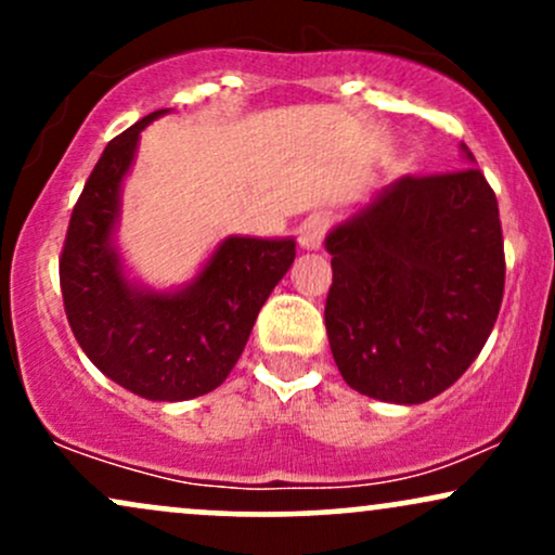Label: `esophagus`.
<instances>
[{"label":"esophagus","mask_w":555,"mask_h":555,"mask_svg":"<svg viewBox=\"0 0 555 555\" xmlns=\"http://www.w3.org/2000/svg\"><path fill=\"white\" fill-rule=\"evenodd\" d=\"M323 237H326V219L323 216H310V219L302 221L299 227L297 240L305 250H318L323 245Z\"/></svg>","instance_id":"esophagus-1"}]
</instances>
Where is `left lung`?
I'll return each instance as SVG.
<instances>
[{
    "instance_id": "1",
    "label": "left lung",
    "mask_w": 555,
    "mask_h": 555,
    "mask_svg": "<svg viewBox=\"0 0 555 555\" xmlns=\"http://www.w3.org/2000/svg\"><path fill=\"white\" fill-rule=\"evenodd\" d=\"M326 250L328 344L354 391L420 404L486 347L506 258L499 201L480 169L401 177L336 227Z\"/></svg>"
}]
</instances>
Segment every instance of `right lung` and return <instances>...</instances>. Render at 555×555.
<instances>
[{"mask_svg":"<svg viewBox=\"0 0 555 555\" xmlns=\"http://www.w3.org/2000/svg\"><path fill=\"white\" fill-rule=\"evenodd\" d=\"M164 112L127 127L101 154L69 216L60 286L69 328L101 373L143 399L184 401L224 384L295 260V240L229 237L195 282L171 295L127 282L112 245L119 188L140 130Z\"/></svg>","mask_w":555,"mask_h":555,"instance_id":"add662e5","label":"right lung"}]
</instances>
